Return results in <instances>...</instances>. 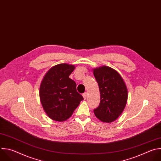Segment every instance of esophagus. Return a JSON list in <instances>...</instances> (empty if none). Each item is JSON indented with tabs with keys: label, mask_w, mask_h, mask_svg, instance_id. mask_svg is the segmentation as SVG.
Masks as SVG:
<instances>
[{
	"label": "esophagus",
	"mask_w": 161,
	"mask_h": 161,
	"mask_svg": "<svg viewBox=\"0 0 161 161\" xmlns=\"http://www.w3.org/2000/svg\"><path fill=\"white\" fill-rule=\"evenodd\" d=\"M83 99H86V97H87V93L86 92H85L83 94Z\"/></svg>",
	"instance_id": "obj_1"
}]
</instances>
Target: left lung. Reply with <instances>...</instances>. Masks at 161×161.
<instances>
[{"label":"left lung","mask_w":161,"mask_h":161,"mask_svg":"<svg viewBox=\"0 0 161 161\" xmlns=\"http://www.w3.org/2000/svg\"><path fill=\"white\" fill-rule=\"evenodd\" d=\"M98 83L101 101L94 109L96 117L103 122L109 123L117 120L123 112L128 97V90L120 75L108 66L93 69Z\"/></svg>","instance_id":"obj_1"}]
</instances>
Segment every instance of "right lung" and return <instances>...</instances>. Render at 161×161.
Segmentation results:
<instances>
[{
  "mask_svg": "<svg viewBox=\"0 0 161 161\" xmlns=\"http://www.w3.org/2000/svg\"><path fill=\"white\" fill-rule=\"evenodd\" d=\"M74 65L57 64L47 71L41 81L39 97L42 106L51 119L63 122L70 118L82 96L76 90V84L69 78Z\"/></svg>",
  "mask_w": 161,
  "mask_h": 161,
  "instance_id": "right-lung-1",
  "label": "right lung"
}]
</instances>
